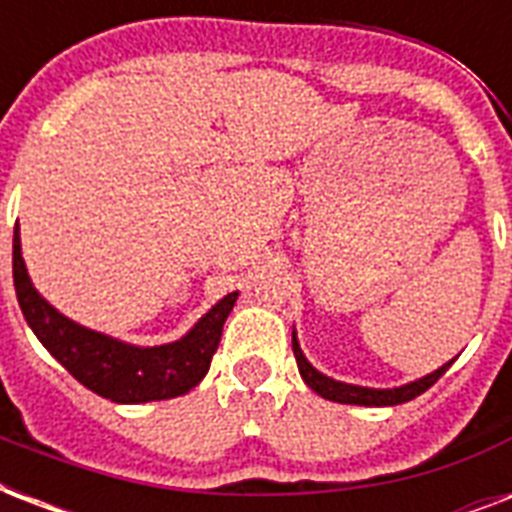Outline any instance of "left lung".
I'll return each mask as SVG.
<instances>
[{
	"instance_id": "1",
	"label": "left lung",
	"mask_w": 512,
	"mask_h": 512,
	"mask_svg": "<svg viewBox=\"0 0 512 512\" xmlns=\"http://www.w3.org/2000/svg\"><path fill=\"white\" fill-rule=\"evenodd\" d=\"M292 350H295V358H297V369L303 374L305 385L311 390H316L321 398H329V401H337V404H358V406H396V404H404V401H412L417 398L420 393L438 382V377L452 366L444 364L441 369L436 372H430L428 377H422V380H414L409 385H401V388H385V390H377V388H361V385H348V382H337L327 374H321L319 369H313L308 364V358L303 356V350H300V342L297 337L292 335Z\"/></svg>"
}]
</instances>
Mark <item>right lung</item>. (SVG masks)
<instances>
[{
  "label": "right lung",
  "mask_w": 512,
  "mask_h": 512,
  "mask_svg": "<svg viewBox=\"0 0 512 512\" xmlns=\"http://www.w3.org/2000/svg\"><path fill=\"white\" fill-rule=\"evenodd\" d=\"M12 281L18 295L20 311L28 327L34 329L44 348L74 374L84 388L111 398L116 404H146L188 393L207 374L209 361L215 356L223 324L239 292L225 295L220 303L201 316L199 324L170 345L138 348L114 337L84 329L58 313L34 289L20 257V236L15 225L12 236Z\"/></svg>",
  "instance_id": "1"
}]
</instances>
